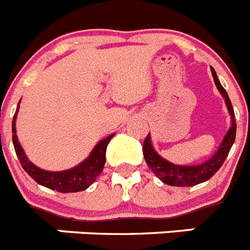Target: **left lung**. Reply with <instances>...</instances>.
<instances>
[{
  "label": "left lung",
  "instance_id": "obj_1",
  "mask_svg": "<svg viewBox=\"0 0 250 250\" xmlns=\"http://www.w3.org/2000/svg\"><path fill=\"white\" fill-rule=\"evenodd\" d=\"M211 71L212 76H213L214 84H216L217 89L221 93V96L224 97L229 113L231 116V126H230L229 131L225 135L221 146L216 150V153L209 160L203 162V164L195 165V166H180V165L171 164L167 160L161 157L160 154L154 150V148L152 147L149 134H148L146 140H144V160H146V162H147L150 170L153 171V174L162 183H165L167 185H171V187H194V185L209 180L220 170V167L225 162L229 152L231 149L232 144H234L235 135H236V123H235V113L234 108H232L231 101L229 98L228 92L225 90V88L220 83L217 74H216L213 67H211Z\"/></svg>",
  "mask_w": 250,
  "mask_h": 250
}]
</instances>
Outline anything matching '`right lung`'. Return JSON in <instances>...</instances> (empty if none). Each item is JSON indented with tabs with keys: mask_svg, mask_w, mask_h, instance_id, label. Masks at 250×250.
<instances>
[{
	"mask_svg": "<svg viewBox=\"0 0 250 250\" xmlns=\"http://www.w3.org/2000/svg\"><path fill=\"white\" fill-rule=\"evenodd\" d=\"M18 110L19 104L14 115V120H12V143H14V148L20 161V165L28 172L29 176L34 179L39 185H43L60 193H76V191L85 190L86 188H89L96 181L106 164L107 144L110 143V140L115 134H111L104 139L100 140L90 152L89 157L85 158L78 166L65 171H46L39 168L28 160L25 152L19 143L15 127Z\"/></svg>",
	"mask_w": 250,
	"mask_h": 250,
	"instance_id": "right-lung-1",
	"label": "right lung"
}]
</instances>
